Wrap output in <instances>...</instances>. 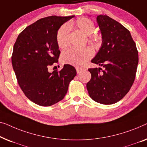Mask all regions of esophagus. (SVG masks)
<instances>
[{
  "label": "esophagus",
  "mask_w": 147,
  "mask_h": 147,
  "mask_svg": "<svg viewBox=\"0 0 147 147\" xmlns=\"http://www.w3.org/2000/svg\"><path fill=\"white\" fill-rule=\"evenodd\" d=\"M76 73H81L82 71H83V69H82V68H79V67H76Z\"/></svg>",
  "instance_id": "esophagus-1"
}]
</instances>
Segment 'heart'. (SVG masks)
Wrapping results in <instances>:
<instances>
[{
    "label": "heart",
    "mask_w": 147,
    "mask_h": 147,
    "mask_svg": "<svg viewBox=\"0 0 147 147\" xmlns=\"http://www.w3.org/2000/svg\"><path fill=\"white\" fill-rule=\"evenodd\" d=\"M69 26L72 28L79 30L84 35H89V40L93 42H98L100 37L98 34L92 32L95 29L94 22L90 18L80 17L69 24ZM56 40L58 47L63 49L69 45L68 40V30L67 26L63 25L59 28L56 34ZM92 57V52L89 49L84 48L82 49H70L65 51L61 56V61L63 63L74 66L81 67L84 65Z\"/></svg>",
    "instance_id": "1"
}]
</instances>
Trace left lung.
<instances>
[{"mask_svg": "<svg viewBox=\"0 0 147 147\" xmlns=\"http://www.w3.org/2000/svg\"><path fill=\"white\" fill-rule=\"evenodd\" d=\"M102 34L100 50L91 62L102 66L88 69L91 78L86 84L90 98L103 105L121 100L131 89L138 63V51L129 30L109 16L96 18Z\"/></svg>", "mask_w": 147, "mask_h": 147, "instance_id": "8db88e82", "label": "left lung"}]
</instances>
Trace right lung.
<instances>
[{"instance_id": "1", "label": "right lung", "mask_w": 147, "mask_h": 147, "mask_svg": "<svg viewBox=\"0 0 147 147\" xmlns=\"http://www.w3.org/2000/svg\"><path fill=\"white\" fill-rule=\"evenodd\" d=\"M74 16L40 18L22 30L14 45L12 65L18 85L29 100L40 106H51L63 99L76 74L70 65L61 71H48L61 53L56 40L58 30Z\"/></svg>"}]
</instances>
